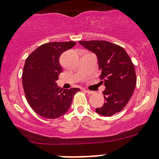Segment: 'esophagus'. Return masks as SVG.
Segmentation results:
<instances>
[{
  "label": "esophagus",
  "instance_id": "obj_1",
  "mask_svg": "<svg viewBox=\"0 0 159 159\" xmlns=\"http://www.w3.org/2000/svg\"><path fill=\"white\" fill-rule=\"evenodd\" d=\"M84 90L86 92V93H88V94H93V93H94V92L91 91V90Z\"/></svg>",
  "mask_w": 159,
  "mask_h": 159
}]
</instances>
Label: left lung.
I'll use <instances>...</instances> for the list:
<instances>
[{
	"mask_svg": "<svg viewBox=\"0 0 159 159\" xmlns=\"http://www.w3.org/2000/svg\"><path fill=\"white\" fill-rule=\"evenodd\" d=\"M79 43L96 54L101 80L105 86V102L96 112L111 116L122 111L128 104L136 87L134 66L126 51L115 43L105 40H80ZM102 82V83H103Z\"/></svg>",
	"mask_w": 159,
	"mask_h": 159,
	"instance_id": "1",
	"label": "left lung"
}]
</instances>
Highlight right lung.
Masks as SVG:
<instances>
[{
  "label": "right lung",
  "mask_w": 159,
  "mask_h": 159,
  "mask_svg": "<svg viewBox=\"0 0 159 159\" xmlns=\"http://www.w3.org/2000/svg\"><path fill=\"white\" fill-rule=\"evenodd\" d=\"M75 42H51L40 45L25 60L22 86L27 102L39 116L57 119L69 110L79 88L60 89L55 81L62 69L59 58Z\"/></svg>",
  "instance_id": "right-lung-1"
}]
</instances>
